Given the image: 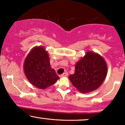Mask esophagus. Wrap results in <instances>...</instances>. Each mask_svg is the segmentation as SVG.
Masks as SVG:
<instances>
[{
  "label": "esophagus",
  "mask_w": 125,
  "mask_h": 125,
  "mask_svg": "<svg viewBox=\"0 0 125 125\" xmlns=\"http://www.w3.org/2000/svg\"><path fill=\"white\" fill-rule=\"evenodd\" d=\"M68 76V73H67V72H64L63 74H62L61 76L62 77H66V76Z\"/></svg>",
  "instance_id": "1"
}]
</instances>
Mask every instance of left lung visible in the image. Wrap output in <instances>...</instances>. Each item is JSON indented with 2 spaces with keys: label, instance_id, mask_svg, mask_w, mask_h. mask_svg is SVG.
Segmentation results:
<instances>
[{
  "label": "left lung",
  "instance_id": "1",
  "mask_svg": "<svg viewBox=\"0 0 125 125\" xmlns=\"http://www.w3.org/2000/svg\"><path fill=\"white\" fill-rule=\"evenodd\" d=\"M107 72L106 63L99 54L87 52L76 64L75 72L69 79L82 93L94 91L101 85Z\"/></svg>",
  "mask_w": 125,
  "mask_h": 125
}]
</instances>
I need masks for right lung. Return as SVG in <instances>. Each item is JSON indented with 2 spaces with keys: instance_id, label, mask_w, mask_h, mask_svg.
Wrapping results in <instances>:
<instances>
[{
  "instance_id": "right-lung-1",
  "label": "right lung",
  "mask_w": 125,
  "mask_h": 125,
  "mask_svg": "<svg viewBox=\"0 0 125 125\" xmlns=\"http://www.w3.org/2000/svg\"><path fill=\"white\" fill-rule=\"evenodd\" d=\"M23 69L28 81L41 89L54 84L59 79L51 67L49 54L42 46L31 49L25 59Z\"/></svg>"
}]
</instances>
